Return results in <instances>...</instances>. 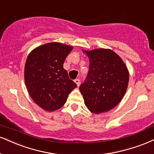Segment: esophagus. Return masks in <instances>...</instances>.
I'll list each match as a JSON object with an SVG mask.
<instances>
[{"mask_svg":"<svg viewBox=\"0 0 154 154\" xmlns=\"http://www.w3.org/2000/svg\"><path fill=\"white\" fill-rule=\"evenodd\" d=\"M75 82L76 83V84H77V86H79V85H80V80H79V79H75Z\"/></svg>","mask_w":154,"mask_h":154,"instance_id":"esophagus-1","label":"esophagus"}]
</instances>
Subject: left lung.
Here are the masks:
<instances>
[{
    "instance_id": "obj_1",
    "label": "left lung",
    "mask_w": 154,
    "mask_h": 154,
    "mask_svg": "<svg viewBox=\"0 0 154 154\" xmlns=\"http://www.w3.org/2000/svg\"><path fill=\"white\" fill-rule=\"evenodd\" d=\"M90 59L89 71L79 86L87 107L94 113L110 110L120 103L129 80L121 58L110 49L85 51Z\"/></svg>"
}]
</instances>
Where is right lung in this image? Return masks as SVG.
I'll list each match as a JSON object with an SVG mask.
<instances>
[{"mask_svg":"<svg viewBox=\"0 0 154 154\" xmlns=\"http://www.w3.org/2000/svg\"><path fill=\"white\" fill-rule=\"evenodd\" d=\"M72 50V47L54 42L37 47L27 57L24 79L28 92L45 110L54 111L62 107L77 87L63 68Z\"/></svg>","mask_w":154,"mask_h":154,"instance_id":"right-lung-1","label":"right lung"}]
</instances>
